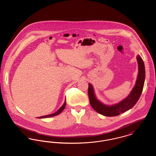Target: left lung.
Returning <instances> with one entry per match:
<instances>
[{
  "label": "left lung",
  "instance_id": "left-lung-1",
  "mask_svg": "<svg viewBox=\"0 0 156 156\" xmlns=\"http://www.w3.org/2000/svg\"><path fill=\"white\" fill-rule=\"evenodd\" d=\"M137 59L139 65V74L136 85L130 95L119 104L112 106H106L102 104L97 100L91 84H88L89 102L95 111L106 116H115L129 110L135 105L141 95L145 80L144 62L139 55H137Z\"/></svg>",
  "mask_w": 156,
  "mask_h": 156
}]
</instances>
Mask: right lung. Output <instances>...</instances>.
Masks as SVG:
<instances>
[{"label":"right lung","instance_id":"add662e5","mask_svg":"<svg viewBox=\"0 0 156 156\" xmlns=\"http://www.w3.org/2000/svg\"><path fill=\"white\" fill-rule=\"evenodd\" d=\"M66 100L65 101V102H64V104H63V105H62V106L59 108V109L57 111V112H56L55 113H53V114H51V115H45V116H43L38 117V118H50V117H52V116H56V115L59 114L61 112L64 110V109L65 107H66Z\"/></svg>","mask_w":156,"mask_h":156}]
</instances>
